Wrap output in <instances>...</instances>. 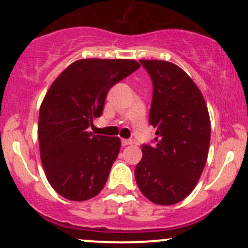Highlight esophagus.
<instances>
[{"label": "esophagus", "mask_w": 248, "mask_h": 248, "mask_svg": "<svg viewBox=\"0 0 248 248\" xmlns=\"http://www.w3.org/2000/svg\"><path fill=\"white\" fill-rule=\"evenodd\" d=\"M121 144H122V146H127V145L133 144V141H132V140H128V139H122Z\"/></svg>", "instance_id": "esophagus-1"}]
</instances>
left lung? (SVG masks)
<instances>
[{"label":"left lung","instance_id":"1","mask_svg":"<svg viewBox=\"0 0 248 248\" xmlns=\"http://www.w3.org/2000/svg\"><path fill=\"white\" fill-rule=\"evenodd\" d=\"M154 85L150 124L155 145H142L134 176L150 202L172 205L194 189L206 163L211 124L201 90L179 66L140 60Z\"/></svg>","mask_w":248,"mask_h":248}]
</instances>
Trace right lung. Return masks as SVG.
I'll list each match as a JSON object with an SVG mask.
<instances>
[{
    "instance_id": "add662e5",
    "label": "right lung",
    "mask_w": 248,
    "mask_h": 248,
    "mask_svg": "<svg viewBox=\"0 0 248 248\" xmlns=\"http://www.w3.org/2000/svg\"><path fill=\"white\" fill-rule=\"evenodd\" d=\"M139 67L134 60H78L47 90L39 109L41 161L63 198L84 202L103 189L121 140L92 134L89 127L103 112L111 86Z\"/></svg>"
}]
</instances>
